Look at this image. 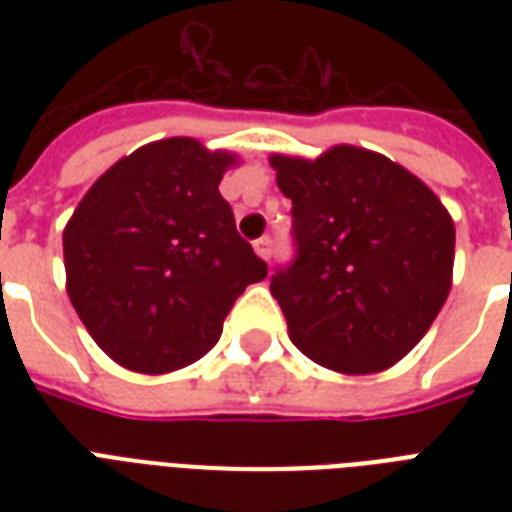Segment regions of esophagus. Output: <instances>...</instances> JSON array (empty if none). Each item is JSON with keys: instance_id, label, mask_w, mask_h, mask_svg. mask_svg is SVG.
Instances as JSON below:
<instances>
[{"instance_id": "esophagus-1", "label": "esophagus", "mask_w": 512, "mask_h": 512, "mask_svg": "<svg viewBox=\"0 0 512 512\" xmlns=\"http://www.w3.org/2000/svg\"><path fill=\"white\" fill-rule=\"evenodd\" d=\"M255 255L260 257V260H268V257H271V239H268V236H260V239L255 241Z\"/></svg>"}]
</instances>
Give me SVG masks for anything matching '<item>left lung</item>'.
Here are the masks:
<instances>
[{"label": "left lung", "instance_id": "left-lung-1", "mask_svg": "<svg viewBox=\"0 0 512 512\" xmlns=\"http://www.w3.org/2000/svg\"><path fill=\"white\" fill-rule=\"evenodd\" d=\"M271 167L295 217V263L271 279L289 337L332 372L390 369L452 289L449 209L406 167L358 146L273 154Z\"/></svg>", "mask_w": 512, "mask_h": 512}]
</instances>
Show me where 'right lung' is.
I'll list each match as a JSON object with an SVG mask.
<instances>
[{
  "mask_svg": "<svg viewBox=\"0 0 512 512\" xmlns=\"http://www.w3.org/2000/svg\"><path fill=\"white\" fill-rule=\"evenodd\" d=\"M239 164L193 138L140 146L84 193L63 231L74 311L116 364L167 374L199 361L268 265L217 185Z\"/></svg>",
  "mask_w": 512,
  "mask_h": 512,
  "instance_id": "right-lung-1",
  "label": "right lung"
}]
</instances>
